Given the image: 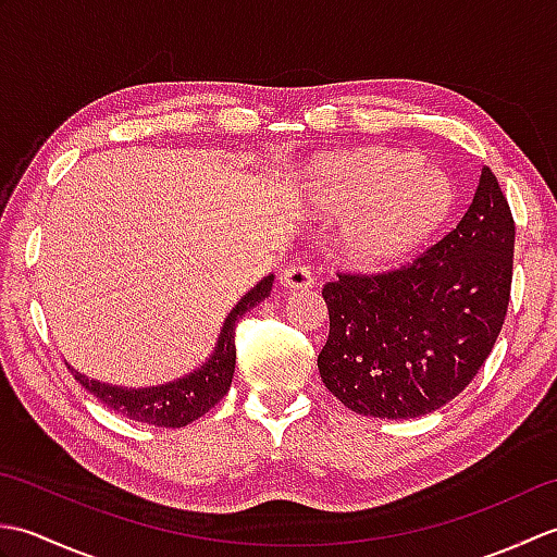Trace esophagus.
I'll return each mask as SVG.
<instances>
[{
  "label": "esophagus",
  "mask_w": 557,
  "mask_h": 557,
  "mask_svg": "<svg viewBox=\"0 0 557 557\" xmlns=\"http://www.w3.org/2000/svg\"><path fill=\"white\" fill-rule=\"evenodd\" d=\"M282 285L289 289H311L313 272L309 265H289L285 272H282Z\"/></svg>",
  "instance_id": "obj_1"
}]
</instances>
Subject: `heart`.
I'll return each mask as SVG.
<instances>
[{"mask_svg":"<svg viewBox=\"0 0 557 557\" xmlns=\"http://www.w3.org/2000/svg\"><path fill=\"white\" fill-rule=\"evenodd\" d=\"M306 196L335 218H351L347 244L369 268L399 263L449 215L455 191L447 176L421 168L411 150L369 148L313 162Z\"/></svg>","mask_w":557,"mask_h":557,"instance_id":"obj_1","label":"heart"}]
</instances>
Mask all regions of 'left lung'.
<instances>
[{"label":"left lung","instance_id":"obj_1","mask_svg":"<svg viewBox=\"0 0 557 557\" xmlns=\"http://www.w3.org/2000/svg\"><path fill=\"white\" fill-rule=\"evenodd\" d=\"M512 256V212L483 168L465 218L429 251L385 272H337L323 287L325 387L377 419H413L455 399L500 335Z\"/></svg>","mask_w":557,"mask_h":557}]
</instances>
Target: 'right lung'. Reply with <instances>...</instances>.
<instances>
[{
	"mask_svg": "<svg viewBox=\"0 0 557 557\" xmlns=\"http://www.w3.org/2000/svg\"><path fill=\"white\" fill-rule=\"evenodd\" d=\"M272 289V275L260 280L258 285L246 294V297L234 306V311L224 321V327L218 339L215 354L203 366V369L182 377L180 383H170L162 387H146V389H124L112 387L104 383L88 381L86 375L71 369L76 381L96 395L102 405H108L112 411L122 413V417L160 425V429H182V425L191 423L203 417L218 401L230 393L234 363H236V345H234V330L239 318L253 309L256 304L263 301Z\"/></svg>",
	"mask_w": 557,
	"mask_h": 557,
	"instance_id": "1",
	"label": "right lung"
}]
</instances>
